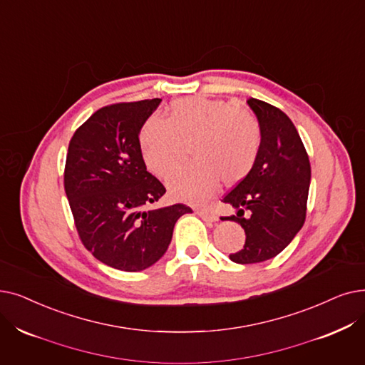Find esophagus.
Returning a JSON list of instances; mask_svg holds the SVG:
<instances>
[{
  "label": "esophagus",
  "instance_id": "esophagus-1",
  "mask_svg": "<svg viewBox=\"0 0 365 365\" xmlns=\"http://www.w3.org/2000/svg\"><path fill=\"white\" fill-rule=\"evenodd\" d=\"M197 215H198L200 217H202L205 222H216V220H217V216H216L215 212L210 210V209H198V210H197Z\"/></svg>",
  "mask_w": 365,
  "mask_h": 365
}]
</instances>
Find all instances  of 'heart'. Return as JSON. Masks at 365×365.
Masks as SVG:
<instances>
[{
    "instance_id": "obj_1",
    "label": "heart",
    "mask_w": 365,
    "mask_h": 365,
    "mask_svg": "<svg viewBox=\"0 0 365 365\" xmlns=\"http://www.w3.org/2000/svg\"><path fill=\"white\" fill-rule=\"evenodd\" d=\"M191 141L195 161L168 182L173 198L202 202L220 183L235 185L255 167L262 145L258 119L225 100L186 97L173 101L167 118L152 116L138 133V148L146 167L168 178L180 161V143Z\"/></svg>"
}]
</instances>
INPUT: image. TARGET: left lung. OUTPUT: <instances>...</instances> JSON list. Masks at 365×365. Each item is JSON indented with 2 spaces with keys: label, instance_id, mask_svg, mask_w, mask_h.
I'll list each match as a JSON object with an SVG mask.
<instances>
[{
  "label": "left lung",
  "instance_id": "8db88e82",
  "mask_svg": "<svg viewBox=\"0 0 365 365\" xmlns=\"http://www.w3.org/2000/svg\"><path fill=\"white\" fill-rule=\"evenodd\" d=\"M262 131L258 161L249 176L224 197L246 232L245 246L230 259L255 264L272 259L287 247L304 224L310 186V163L292 120L280 108L247 100Z\"/></svg>",
  "mask_w": 365,
  "mask_h": 365
}]
</instances>
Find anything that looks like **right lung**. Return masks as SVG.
Masks as SVG:
<instances>
[{
    "mask_svg": "<svg viewBox=\"0 0 365 365\" xmlns=\"http://www.w3.org/2000/svg\"><path fill=\"white\" fill-rule=\"evenodd\" d=\"M163 100L97 110L70 140L64 187L85 247L103 264L141 272L161 259L185 204L149 209L165 187L146 170L138 133Z\"/></svg>",
    "mask_w": 365,
    "mask_h": 365,
    "instance_id": "right-lung-1",
    "label": "right lung"
}]
</instances>
